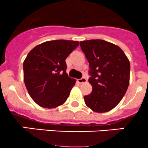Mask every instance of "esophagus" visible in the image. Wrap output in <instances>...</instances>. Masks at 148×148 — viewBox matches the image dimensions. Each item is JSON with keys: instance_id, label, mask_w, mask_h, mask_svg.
<instances>
[{"instance_id": "34e87169", "label": "esophagus", "mask_w": 148, "mask_h": 148, "mask_svg": "<svg viewBox=\"0 0 148 148\" xmlns=\"http://www.w3.org/2000/svg\"><path fill=\"white\" fill-rule=\"evenodd\" d=\"M77 82H78L79 84H82V83L86 82V77H82L81 79H77Z\"/></svg>"}]
</instances>
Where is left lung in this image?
<instances>
[{"mask_svg":"<svg viewBox=\"0 0 148 148\" xmlns=\"http://www.w3.org/2000/svg\"><path fill=\"white\" fill-rule=\"evenodd\" d=\"M89 64L91 94L84 97L88 107L96 112H106L118 104L130 82V64L119 46L104 40L80 42Z\"/></svg>","mask_w":148,"mask_h":148,"instance_id":"8db88e82","label":"left lung"}]
</instances>
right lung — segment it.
Returning <instances> with one entry per match:
<instances>
[{"label":"right lung","mask_w":148,"mask_h":148,"mask_svg":"<svg viewBox=\"0 0 148 148\" xmlns=\"http://www.w3.org/2000/svg\"><path fill=\"white\" fill-rule=\"evenodd\" d=\"M79 41L54 40L34 47L23 62V78L30 96L45 108L62 105L69 96L75 79L68 77L66 59Z\"/></svg>","instance_id":"add662e5"}]
</instances>
